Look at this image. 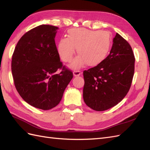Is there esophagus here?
<instances>
[{"instance_id":"obj_1","label":"esophagus","mask_w":150,"mask_h":150,"mask_svg":"<svg viewBox=\"0 0 150 150\" xmlns=\"http://www.w3.org/2000/svg\"><path fill=\"white\" fill-rule=\"evenodd\" d=\"M81 74V71H79V70H75V71H73V75H74L75 77L79 76Z\"/></svg>"}]
</instances>
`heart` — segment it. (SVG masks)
<instances>
[{"instance_id": "heart-1", "label": "heart", "mask_w": 150, "mask_h": 150, "mask_svg": "<svg viewBox=\"0 0 150 150\" xmlns=\"http://www.w3.org/2000/svg\"><path fill=\"white\" fill-rule=\"evenodd\" d=\"M111 42V37L108 31L75 28L68 30L67 38L59 40L57 51L64 62H70L77 48L79 55L72 63L73 69L81 68L85 64L89 66H96L106 58Z\"/></svg>"}]
</instances>
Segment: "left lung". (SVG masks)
Returning a JSON list of instances; mask_svg holds the SVG:
<instances>
[{
    "instance_id": "obj_1",
    "label": "left lung",
    "mask_w": 150,
    "mask_h": 150,
    "mask_svg": "<svg viewBox=\"0 0 150 150\" xmlns=\"http://www.w3.org/2000/svg\"><path fill=\"white\" fill-rule=\"evenodd\" d=\"M104 61L83 71L84 101L93 110L101 111L115 106L131 87L135 56L131 46L119 33Z\"/></svg>"
}]
</instances>
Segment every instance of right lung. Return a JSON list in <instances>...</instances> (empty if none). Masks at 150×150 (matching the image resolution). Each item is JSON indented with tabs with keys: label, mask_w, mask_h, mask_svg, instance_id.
Wrapping results in <instances>:
<instances>
[{
	"label": "right lung",
	"mask_w": 150,
	"mask_h": 150,
	"mask_svg": "<svg viewBox=\"0 0 150 150\" xmlns=\"http://www.w3.org/2000/svg\"><path fill=\"white\" fill-rule=\"evenodd\" d=\"M57 29L44 24L28 31L18 40L12 55L16 90L27 103L43 110L59 104L73 77L60 60L55 42ZM59 69H62L59 74Z\"/></svg>",
	"instance_id": "1"
}]
</instances>
